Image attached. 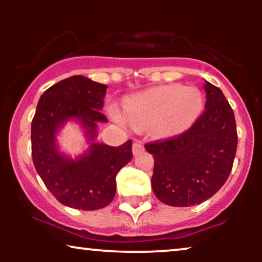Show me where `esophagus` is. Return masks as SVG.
<instances>
[{
	"label": "esophagus",
	"instance_id": "34e87169",
	"mask_svg": "<svg viewBox=\"0 0 262 262\" xmlns=\"http://www.w3.org/2000/svg\"><path fill=\"white\" fill-rule=\"evenodd\" d=\"M144 151V145L140 143V141H134L133 143V154L139 155L140 152Z\"/></svg>",
	"mask_w": 262,
	"mask_h": 262
}]
</instances>
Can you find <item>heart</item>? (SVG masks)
<instances>
[{
    "instance_id": "obj_1",
    "label": "heart",
    "mask_w": 262,
    "mask_h": 262,
    "mask_svg": "<svg viewBox=\"0 0 262 262\" xmlns=\"http://www.w3.org/2000/svg\"><path fill=\"white\" fill-rule=\"evenodd\" d=\"M203 110V96L196 87L164 85L130 96L124 102L127 121L159 138L176 135L191 127ZM117 119H122L113 111Z\"/></svg>"
}]
</instances>
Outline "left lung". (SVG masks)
<instances>
[{
  "instance_id": "1",
  "label": "left lung",
  "mask_w": 262,
  "mask_h": 262,
  "mask_svg": "<svg viewBox=\"0 0 262 262\" xmlns=\"http://www.w3.org/2000/svg\"><path fill=\"white\" fill-rule=\"evenodd\" d=\"M204 112L179 137L145 144L154 158L151 187L159 201L191 207L215 194L229 177L237 134L234 112L221 89L206 81Z\"/></svg>"
}]
</instances>
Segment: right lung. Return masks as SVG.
Listing matches in <instances>:
<instances>
[{"label":"right lung","mask_w":262,"mask_h":262,"mask_svg":"<svg viewBox=\"0 0 262 262\" xmlns=\"http://www.w3.org/2000/svg\"><path fill=\"white\" fill-rule=\"evenodd\" d=\"M107 86L76 75L41 95L32 121V158L53 196L75 209L104 208L116 194V176L133 158L132 140L110 146L96 141ZM79 122L90 146L73 159L58 150L56 135L68 121Z\"/></svg>","instance_id":"add662e5"}]
</instances>
